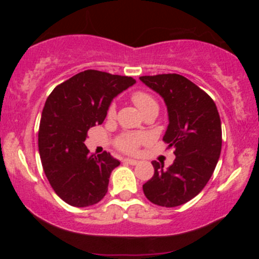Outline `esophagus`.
<instances>
[{
    "instance_id": "1",
    "label": "esophagus",
    "mask_w": 259,
    "mask_h": 259,
    "mask_svg": "<svg viewBox=\"0 0 259 259\" xmlns=\"http://www.w3.org/2000/svg\"><path fill=\"white\" fill-rule=\"evenodd\" d=\"M124 163H126V164H130V165H136L139 163V160L136 159H132V158H125L123 160Z\"/></svg>"
}]
</instances>
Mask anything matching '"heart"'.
<instances>
[{"label":"heart","instance_id":"obj_1","mask_svg":"<svg viewBox=\"0 0 259 259\" xmlns=\"http://www.w3.org/2000/svg\"><path fill=\"white\" fill-rule=\"evenodd\" d=\"M132 101L142 113H147L151 109H158V103L152 95L146 91H134L132 94ZM115 115V105L112 103L107 109V117L113 118ZM148 136L144 133H124L115 139V146L121 152L134 153L139 146L146 142Z\"/></svg>","mask_w":259,"mask_h":259}]
</instances>
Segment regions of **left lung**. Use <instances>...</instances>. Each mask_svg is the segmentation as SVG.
Instances as JSON below:
<instances>
[{
	"label": "left lung",
	"instance_id": "1",
	"mask_svg": "<svg viewBox=\"0 0 259 259\" xmlns=\"http://www.w3.org/2000/svg\"><path fill=\"white\" fill-rule=\"evenodd\" d=\"M165 101L169 125L163 141L175 159L165 169L153 160L154 174L144 194L157 206L177 207L197 196L214 171L222 151V123L214 101L179 74L140 76Z\"/></svg>",
	"mask_w": 259,
	"mask_h": 259
}]
</instances>
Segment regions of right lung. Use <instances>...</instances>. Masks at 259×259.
Masks as SVG:
<instances>
[{"mask_svg": "<svg viewBox=\"0 0 259 259\" xmlns=\"http://www.w3.org/2000/svg\"><path fill=\"white\" fill-rule=\"evenodd\" d=\"M136 82L132 76L89 69L53 89L38 126V153L50 185L65 203L89 207L105 197L112 170L109 152L90 154L84 141L102 124L112 100Z\"/></svg>", "mask_w": 259, "mask_h": 259, "instance_id": "add662e5", "label": "right lung"}]
</instances>
